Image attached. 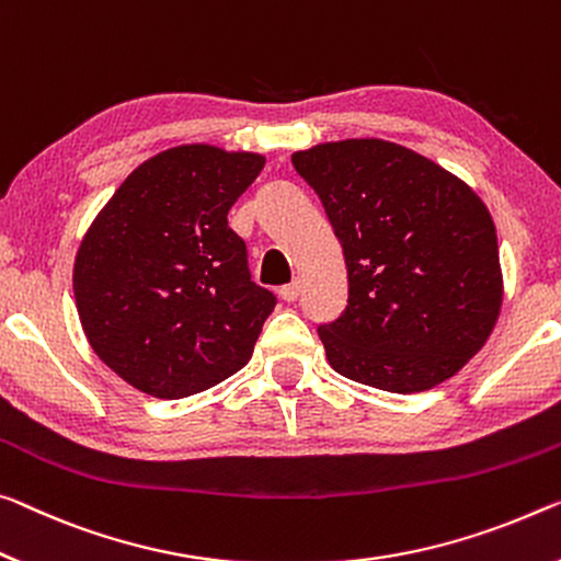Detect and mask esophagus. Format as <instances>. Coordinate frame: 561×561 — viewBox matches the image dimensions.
I'll list each match as a JSON object with an SVG mask.
<instances>
[{"label": "esophagus", "instance_id": "obj_1", "mask_svg": "<svg viewBox=\"0 0 561 561\" xmlns=\"http://www.w3.org/2000/svg\"><path fill=\"white\" fill-rule=\"evenodd\" d=\"M278 296L286 300V304H293V300L300 296V280H293V283H288V286H283L278 290Z\"/></svg>", "mask_w": 561, "mask_h": 561}]
</instances>
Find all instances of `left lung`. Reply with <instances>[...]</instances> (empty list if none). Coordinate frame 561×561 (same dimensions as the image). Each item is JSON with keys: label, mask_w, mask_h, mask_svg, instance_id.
Instances as JSON below:
<instances>
[{"label": "left lung", "mask_w": 561, "mask_h": 561, "mask_svg": "<svg viewBox=\"0 0 561 561\" xmlns=\"http://www.w3.org/2000/svg\"><path fill=\"white\" fill-rule=\"evenodd\" d=\"M290 160L346 257L348 304L318 325L329 364L391 393L451 378L502 308L486 205L436 162L386 140L323 142Z\"/></svg>", "instance_id": "8db88e82"}]
</instances>
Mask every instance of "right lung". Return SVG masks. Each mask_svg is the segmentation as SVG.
<instances>
[{"mask_svg": "<svg viewBox=\"0 0 561 561\" xmlns=\"http://www.w3.org/2000/svg\"><path fill=\"white\" fill-rule=\"evenodd\" d=\"M263 154L180 145L127 175L75 261L92 351L137 391L185 399L238 374L275 300L228 213Z\"/></svg>", "mask_w": 561, "mask_h": 561, "instance_id": "right-lung-1", "label": "right lung"}]
</instances>
